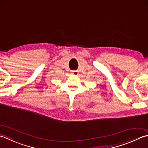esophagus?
<instances>
[{
  "label": "esophagus",
  "mask_w": 148,
  "mask_h": 148,
  "mask_svg": "<svg viewBox=\"0 0 148 148\" xmlns=\"http://www.w3.org/2000/svg\"><path fill=\"white\" fill-rule=\"evenodd\" d=\"M72 73H73L74 75H78V73L77 71H72Z\"/></svg>",
  "instance_id": "34e87169"
}]
</instances>
